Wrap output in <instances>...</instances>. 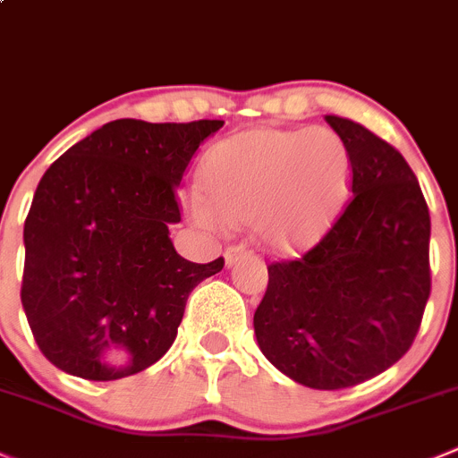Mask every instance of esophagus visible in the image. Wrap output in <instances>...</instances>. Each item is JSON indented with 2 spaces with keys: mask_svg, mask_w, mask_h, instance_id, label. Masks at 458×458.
<instances>
[{
  "mask_svg": "<svg viewBox=\"0 0 458 458\" xmlns=\"http://www.w3.org/2000/svg\"><path fill=\"white\" fill-rule=\"evenodd\" d=\"M243 257H248V252L243 250L242 246H237V248H228V250L224 252V259H225V266H228V268H230V266L237 264V261H242Z\"/></svg>",
  "mask_w": 458,
  "mask_h": 458,
  "instance_id": "34e87169",
  "label": "esophagus"
}]
</instances>
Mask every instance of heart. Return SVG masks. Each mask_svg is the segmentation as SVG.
Listing matches in <instances>:
<instances>
[{
	"label": "heart",
	"instance_id": "obj_1",
	"mask_svg": "<svg viewBox=\"0 0 458 458\" xmlns=\"http://www.w3.org/2000/svg\"><path fill=\"white\" fill-rule=\"evenodd\" d=\"M203 194L185 201L190 219L224 233L250 224L259 243L300 250L318 242L352 185V154L335 131L250 130L221 140L203 163Z\"/></svg>",
	"mask_w": 458,
	"mask_h": 458
}]
</instances>
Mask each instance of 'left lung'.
<instances>
[{
	"label": "left lung",
	"instance_id": "8db88e82",
	"mask_svg": "<svg viewBox=\"0 0 458 458\" xmlns=\"http://www.w3.org/2000/svg\"><path fill=\"white\" fill-rule=\"evenodd\" d=\"M352 154V192L306 255L268 266L252 318L261 353L310 389L360 385L401 360L429 297V212L401 152L324 116Z\"/></svg>",
	"mask_w": 458,
	"mask_h": 458
}]
</instances>
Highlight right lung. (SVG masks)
I'll return each instance as SVG.
<instances>
[{
	"label": "right lung",
	"instance_id": "right-lung-1",
	"mask_svg": "<svg viewBox=\"0 0 458 458\" xmlns=\"http://www.w3.org/2000/svg\"><path fill=\"white\" fill-rule=\"evenodd\" d=\"M224 121H111L39 181L24 224L21 306L39 352L71 376L118 380L161 360L192 288L224 268L174 250L176 188Z\"/></svg>",
	"mask_w": 458,
	"mask_h": 458
}]
</instances>
